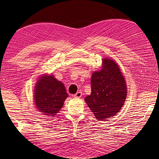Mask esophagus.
I'll use <instances>...</instances> for the list:
<instances>
[{"label":"esophagus","mask_w":159,"mask_h":159,"mask_svg":"<svg viewBox=\"0 0 159 159\" xmlns=\"http://www.w3.org/2000/svg\"><path fill=\"white\" fill-rule=\"evenodd\" d=\"M82 95H83V94H82L81 92H78L76 94H74V96L75 98H80L82 96Z\"/></svg>","instance_id":"34e87169"}]
</instances>
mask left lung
<instances>
[{
  "instance_id": "8db88e82",
  "label": "left lung",
  "mask_w": 159,
  "mask_h": 159,
  "mask_svg": "<svg viewBox=\"0 0 159 159\" xmlns=\"http://www.w3.org/2000/svg\"><path fill=\"white\" fill-rule=\"evenodd\" d=\"M92 93L85 101L97 120L113 117L124 105L127 96L124 77L113 59L104 58L102 67L92 74Z\"/></svg>"
}]
</instances>
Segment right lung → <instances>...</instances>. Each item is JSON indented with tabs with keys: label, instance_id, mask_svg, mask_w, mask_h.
<instances>
[{
	"label": "right lung",
	"instance_id": "right-lung-1",
	"mask_svg": "<svg viewBox=\"0 0 159 159\" xmlns=\"http://www.w3.org/2000/svg\"><path fill=\"white\" fill-rule=\"evenodd\" d=\"M34 92L37 109L48 116H56L68 97L65 86L53 75L43 74L40 77L37 81Z\"/></svg>",
	"mask_w": 159,
	"mask_h": 159
}]
</instances>
